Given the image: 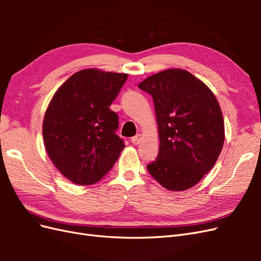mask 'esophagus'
<instances>
[{
    "label": "esophagus",
    "mask_w": 261,
    "mask_h": 261,
    "mask_svg": "<svg viewBox=\"0 0 261 261\" xmlns=\"http://www.w3.org/2000/svg\"><path fill=\"white\" fill-rule=\"evenodd\" d=\"M140 141H141V135H140V134H138V135L134 136V137L132 138V143H133L134 145H138V144H140Z\"/></svg>",
    "instance_id": "obj_1"
}]
</instances>
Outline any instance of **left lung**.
Segmentation results:
<instances>
[{
  "instance_id": "8db88e82",
  "label": "left lung",
  "mask_w": 261,
  "mask_h": 261,
  "mask_svg": "<svg viewBox=\"0 0 261 261\" xmlns=\"http://www.w3.org/2000/svg\"><path fill=\"white\" fill-rule=\"evenodd\" d=\"M151 94L160 148L147 170L169 191L195 186L213 168L224 143V121L215 94L187 70L170 68L138 85Z\"/></svg>"
}]
</instances>
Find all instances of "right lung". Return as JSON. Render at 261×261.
Here are the masks:
<instances>
[{"instance_id": "add662e5", "label": "right lung", "mask_w": 261, "mask_h": 261, "mask_svg": "<svg viewBox=\"0 0 261 261\" xmlns=\"http://www.w3.org/2000/svg\"><path fill=\"white\" fill-rule=\"evenodd\" d=\"M127 74L83 69L54 93L42 134L48 155L67 179L92 185L113 168L125 147L115 132L118 116L110 110Z\"/></svg>"}]
</instances>
